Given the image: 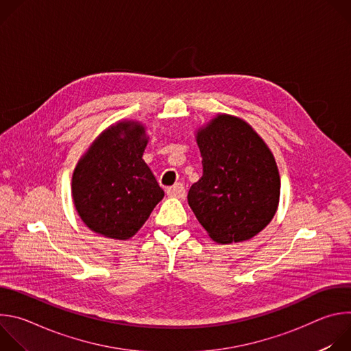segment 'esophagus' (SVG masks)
<instances>
[{"mask_svg": "<svg viewBox=\"0 0 351 351\" xmlns=\"http://www.w3.org/2000/svg\"><path fill=\"white\" fill-rule=\"evenodd\" d=\"M167 194H168L169 197L184 198V195H186V190H184V187H183V184H182V183H176V184H173L172 187H169V189L167 190Z\"/></svg>", "mask_w": 351, "mask_h": 351, "instance_id": "34e87169", "label": "esophagus"}]
</instances>
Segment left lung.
Instances as JSON below:
<instances>
[{"mask_svg": "<svg viewBox=\"0 0 351 351\" xmlns=\"http://www.w3.org/2000/svg\"><path fill=\"white\" fill-rule=\"evenodd\" d=\"M194 136L203 176L189 190L190 208L214 241L250 240L278 211L280 176L272 152L245 121L229 114H217Z\"/></svg>", "mask_w": 351, "mask_h": 351, "instance_id": "8db88e82", "label": "left lung"}]
</instances>
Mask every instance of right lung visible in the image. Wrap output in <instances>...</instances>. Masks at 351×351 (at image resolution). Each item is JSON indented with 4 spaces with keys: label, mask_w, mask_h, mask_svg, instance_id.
I'll return each instance as SVG.
<instances>
[{
    "label": "right lung",
    "mask_w": 351,
    "mask_h": 351,
    "mask_svg": "<svg viewBox=\"0 0 351 351\" xmlns=\"http://www.w3.org/2000/svg\"><path fill=\"white\" fill-rule=\"evenodd\" d=\"M148 138L141 122L119 121L99 133L77 161L72 198L90 230L128 240L164 198V190L143 160Z\"/></svg>",
    "instance_id": "1"
}]
</instances>
